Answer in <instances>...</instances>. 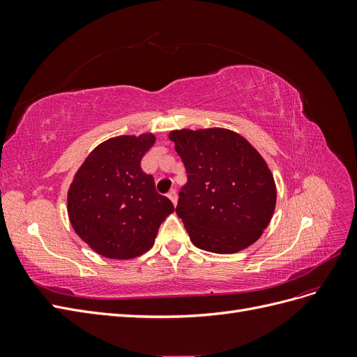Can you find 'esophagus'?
I'll return each mask as SVG.
<instances>
[{"mask_svg":"<svg viewBox=\"0 0 357 357\" xmlns=\"http://www.w3.org/2000/svg\"><path fill=\"white\" fill-rule=\"evenodd\" d=\"M168 198L171 199L172 204L177 205V192H176V190H169V192H168Z\"/></svg>","mask_w":357,"mask_h":357,"instance_id":"obj_1","label":"esophagus"}]
</instances>
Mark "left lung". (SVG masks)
Here are the masks:
<instances>
[{"instance_id": "left-lung-1", "label": "left lung", "mask_w": 357, "mask_h": 357, "mask_svg": "<svg viewBox=\"0 0 357 357\" xmlns=\"http://www.w3.org/2000/svg\"><path fill=\"white\" fill-rule=\"evenodd\" d=\"M188 172L176 213L201 250L231 255L256 243L273 219L274 176L247 139L226 128L168 134Z\"/></svg>"}]
</instances>
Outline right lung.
I'll return each instance as SVG.
<instances>
[{
    "mask_svg": "<svg viewBox=\"0 0 357 357\" xmlns=\"http://www.w3.org/2000/svg\"><path fill=\"white\" fill-rule=\"evenodd\" d=\"M152 132L119 135L96 146L68 189L70 223L98 255L128 261L155 244L160 223L174 205L155 190L142 159L155 146Z\"/></svg>",
    "mask_w": 357,
    "mask_h": 357,
    "instance_id": "1",
    "label": "right lung"
}]
</instances>
